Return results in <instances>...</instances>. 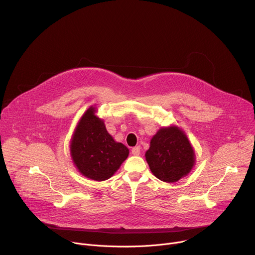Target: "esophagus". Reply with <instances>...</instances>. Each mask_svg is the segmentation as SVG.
<instances>
[{"label": "esophagus", "instance_id": "obj_1", "mask_svg": "<svg viewBox=\"0 0 255 255\" xmlns=\"http://www.w3.org/2000/svg\"><path fill=\"white\" fill-rule=\"evenodd\" d=\"M140 151H141V147L140 146H135L132 148L131 152L133 155H139L140 154Z\"/></svg>", "mask_w": 255, "mask_h": 255}]
</instances>
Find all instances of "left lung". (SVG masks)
Listing matches in <instances>:
<instances>
[{"label": "left lung", "instance_id": "1", "mask_svg": "<svg viewBox=\"0 0 255 255\" xmlns=\"http://www.w3.org/2000/svg\"><path fill=\"white\" fill-rule=\"evenodd\" d=\"M145 158L153 175L165 183H175L187 176L196 162L188 136L175 125L162 127L156 132Z\"/></svg>", "mask_w": 255, "mask_h": 255}]
</instances>
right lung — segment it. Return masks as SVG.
<instances>
[{
    "mask_svg": "<svg viewBox=\"0 0 255 255\" xmlns=\"http://www.w3.org/2000/svg\"><path fill=\"white\" fill-rule=\"evenodd\" d=\"M91 106L81 117L70 139V156L86 177L103 181L110 178L126 160L129 149L108 133L104 120Z\"/></svg>",
    "mask_w": 255,
    "mask_h": 255,
    "instance_id": "right-lung-1",
    "label": "right lung"
}]
</instances>
